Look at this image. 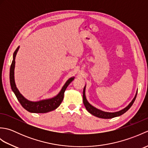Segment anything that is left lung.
<instances>
[{
    "mask_svg": "<svg viewBox=\"0 0 148 148\" xmlns=\"http://www.w3.org/2000/svg\"><path fill=\"white\" fill-rule=\"evenodd\" d=\"M137 92L136 93V96L134 98V99L132 100V101L130 104L128 105L127 107H126L125 109H122L121 111H119L118 112H103L100 111V110H99L96 109L95 108H94L92 105H90V103L88 102V101L86 100V97H85V87L84 88V90H83V103H84V105L85 106V108L86 109V110L88 111L91 114L97 116V117H99L100 118H104V119H109V118H114L116 117V116H121L123 114H124L125 112H127L128 109H129L131 106H132V104L134 103L135 100L136 99V97H137Z\"/></svg>",
    "mask_w": 148,
    "mask_h": 148,
    "instance_id": "1",
    "label": "left lung"
}]
</instances>
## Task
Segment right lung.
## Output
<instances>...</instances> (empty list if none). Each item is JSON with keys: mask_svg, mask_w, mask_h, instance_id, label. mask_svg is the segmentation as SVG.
Wrapping results in <instances>:
<instances>
[{"mask_svg": "<svg viewBox=\"0 0 148 148\" xmlns=\"http://www.w3.org/2000/svg\"><path fill=\"white\" fill-rule=\"evenodd\" d=\"M18 49L19 47H18L13 53V60H12L10 67L9 79H10V84L12 90L13 91L17 99L21 103L22 107L29 112L35 113H45L53 111V110L57 108L60 105L63 99H64V95L65 91L69 84L74 80V77L70 78V79L66 82L65 85L62 88V90L60 91V92L59 93L57 96H56L54 98L48 100H40V101L36 102L29 101V100H27L26 99H25L24 97L22 96L21 94H20L14 82V70L15 66V57L16 55Z\"/></svg>", "mask_w": 148, "mask_h": 148, "instance_id": "obj_1", "label": "right lung"}]
</instances>
